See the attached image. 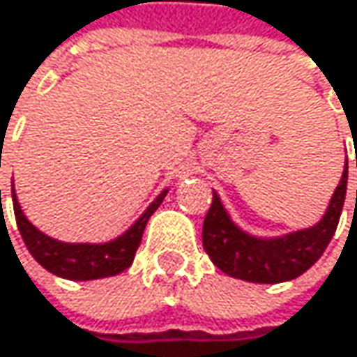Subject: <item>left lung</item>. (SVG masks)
<instances>
[{
    "label": "left lung",
    "instance_id": "obj_1",
    "mask_svg": "<svg viewBox=\"0 0 357 357\" xmlns=\"http://www.w3.org/2000/svg\"><path fill=\"white\" fill-rule=\"evenodd\" d=\"M345 192L347 162L324 218L312 228L297 230L278 238H257L243 232L230 220L220 197L213 192V203L203 224V247L211 261L232 278L259 284L293 280L307 272L322 257L324 249L335 236L345 203Z\"/></svg>",
    "mask_w": 357,
    "mask_h": 357
}]
</instances>
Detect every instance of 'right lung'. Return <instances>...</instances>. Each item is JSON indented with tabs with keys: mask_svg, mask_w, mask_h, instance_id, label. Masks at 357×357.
<instances>
[{
	"mask_svg": "<svg viewBox=\"0 0 357 357\" xmlns=\"http://www.w3.org/2000/svg\"><path fill=\"white\" fill-rule=\"evenodd\" d=\"M1 195V192H0ZM167 190H162L150 207L139 215V220L119 238L102 245H89V243H60L43 232H39L22 213L18 199L14 195L12 184V203H14V215L18 224V232L29 249V253L37 259L39 266H43L47 272L66 278V280H98L116 276L123 270H127L135 257V251L142 243L144 228L150 220V215L158 209L162 203Z\"/></svg>",
	"mask_w": 357,
	"mask_h": 357,
	"instance_id": "right-lung-1",
	"label": "right lung"
}]
</instances>
